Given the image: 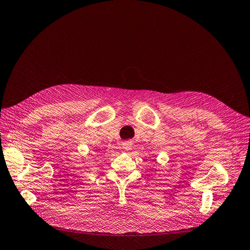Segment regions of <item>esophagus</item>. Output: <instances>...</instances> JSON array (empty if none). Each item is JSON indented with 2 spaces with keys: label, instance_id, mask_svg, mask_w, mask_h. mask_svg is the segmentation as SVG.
<instances>
[{
  "label": "esophagus",
  "instance_id": "esophagus-1",
  "mask_svg": "<svg viewBox=\"0 0 250 250\" xmlns=\"http://www.w3.org/2000/svg\"><path fill=\"white\" fill-rule=\"evenodd\" d=\"M133 144L131 143V142H125V143H124L123 144V149L125 150V151H130L131 149H132V146Z\"/></svg>",
  "mask_w": 250,
  "mask_h": 250
}]
</instances>
